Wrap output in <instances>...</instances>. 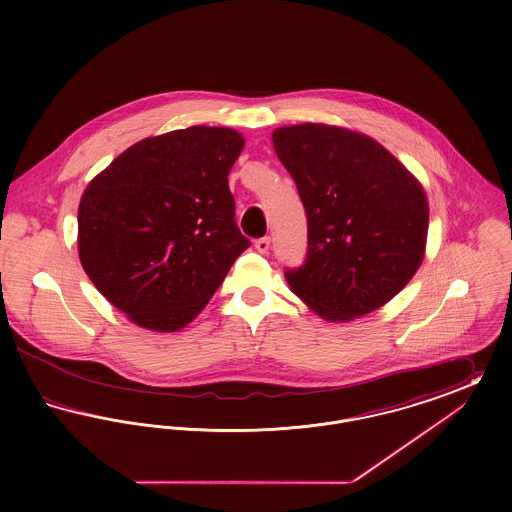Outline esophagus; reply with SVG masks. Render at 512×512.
Here are the masks:
<instances>
[{
    "instance_id": "esophagus-1",
    "label": "esophagus",
    "mask_w": 512,
    "mask_h": 512,
    "mask_svg": "<svg viewBox=\"0 0 512 512\" xmlns=\"http://www.w3.org/2000/svg\"><path fill=\"white\" fill-rule=\"evenodd\" d=\"M255 249H257L259 253H268V249H270V238H268V236L259 238V240L255 242Z\"/></svg>"
}]
</instances>
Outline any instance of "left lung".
Returning <instances> with one entry per match:
<instances>
[{
	"label": "left lung",
	"instance_id": "8db88e82",
	"mask_svg": "<svg viewBox=\"0 0 512 512\" xmlns=\"http://www.w3.org/2000/svg\"><path fill=\"white\" fill-rule=\"evenodd\" d=\"M272 146L307 213L305 265L286 280L328 322L363 317L401 292L422 265L428 199L374 138L322 122L280 126Z\"/></svg>",
	"mask_w": 512,
	"mask_h": 512
}]
</instances>
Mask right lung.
I'll use <instances>...</instances> for the list:
<instances>
[{"label":"right lung","instance_id":"1","mask_svg":"<svg viewBox=\"0 0 512 512\" xmlns=\"http://www.w3.org/2000/svg\"><path fill=\"white\" fill-rule=\"evenodd\" d=\"M244 144L224 126L172 130L128 147L86 186L80 263L134 324L188 326L249 247L228 188Z\"/></svg>","mask_w":512,"mask_h":512}]
</instances>
